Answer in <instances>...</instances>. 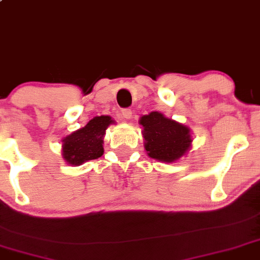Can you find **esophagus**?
Masks as SVG:
<instances>
[{"instance_id":"1","label":"esophagus","mask_w":260,"mask_h":260,"mask_svg":"<svg viewBox=\"0 0 260 260\" xmlns=\"http://www.w3.org/2000/svg\"><path fill=\"white\" fill-rule=\"evenodd\" d=\"M122 117L124 118V119H131V118H132V110L131 109H124L122 112Z\"/></svg>"}]
</instances>
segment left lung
Listing matches in <instances>:
<instances>
[{
  "instance_id": "8db88e82",
  "label": "left lung",
  "mask_w": 260,
  "mask_h": 260,
  "mask_svg": "<svg viewBox=\"0 0 260 260\" xmlns=\"http://www.w3.org/2000/svg\"><path fill=\"white\" fill-rule=\"evenodd\" d=\"M145 150L151 158L173 164L185 156L191 148V133L184 125L160 112H151L140 118Z\"/></svg>"
}]
</instances>
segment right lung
<instances>
[{
	"mask_svg": "<svg viewBox=\"0 0 260 260\" xmlns=\"http://www.w3.org/2000/svg\"><path fill=\"white\" fill-rule=\"evenodd\" d=\"M115 120L109 115L94 117L85 127L70 133L62 140V157L72 166H80L90 160H96L104 153L105 131Z\"/></svg>",
	"mask_w": 260,
	"mask_h": 260,
	"instance_id": "obj_1",
	"label": "right lung"
}]
</instances>
